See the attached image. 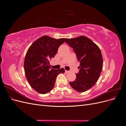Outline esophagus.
<instances>
[{"mask_svg":"<svg viewBox=\"0 0 126 126\" xmlns=\"http://www.w3.org/2000/svg\"><path fill=\"white\" fill-rule=\"evenodd\" d=\"M69 71H68V70H65V72L66 74H67V73H68V72H69Z\"/></svg>","mask_w":126,"mask_h":126,"instance_id":"1","label":"esophagus"}]
</instances>
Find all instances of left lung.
Wrapping results in <instances>:
<instances>
[{
    "mask_svg": "<svg viewBox=\"0 0 126 126\" xmlns=\"http://www.w3.org/2000/svg\"><path fill=\"white\" fill-rule=\"evenodd\" d=\"M65 43L74 49L80 63L79 72L76 74L75 80L69 82L70 85L78 92H85L94 86L100 77L103 67L101 50L84 36L68 39Z\"/></svg>",
    "mask_w": 126,
    "mask_h": 126,
    "instance_id": "8db88e82",
    "label": "left lung"
}]
</instances>
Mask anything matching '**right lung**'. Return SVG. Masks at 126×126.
<instances>
[{
    "mask_svg": "<svg viewBox=\"0 0 126 126\" xmlns=\"http://www.w3.org/2000/svg\"><path fill=\"white\" fill-rule=\"evenodd\" d=\"M67 38L55 39L44 36L37 39L28 48L24 60L27 79L32 88L41 94L51 91L57 75L64 69L50 68L49 60L54 58L60 46Z\"/></svg>",
    "mask_w": 126,
    "mask_h": 126,
    "instance_id": "add662e5",
    "label": "right lung"
}]
</instances>
